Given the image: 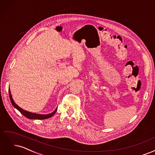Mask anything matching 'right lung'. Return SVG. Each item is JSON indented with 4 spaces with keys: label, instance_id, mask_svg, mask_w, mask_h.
Returning <instances> with one entry per match:
<instances>
[{
    "label": "right lung",
    "instance_id": "add662e5",
    "mask_svg": "<svg viewBox=\"0 0 155 155\" xmlns=\"http://www.w3.org/2000/svg\"><path fill=\"white\" fill-rule=\"evenodd\" d=\"M9 95H10V101L12 102V104L13 105V106L16 108V109L19 111L22 114L24 115L25 117H26L27 118H29V119H36V120H45V119H47L50 118V117L52 116L58 110V108H56V109L53 112H51V114H35V113H32V112H28L26 110H23L22 109H21V107H18L15 102H14L12 94H11V92L10 89H9Z\"/></svg>",
    "mask_w": 155,
    "mask_h": 155
}]
</instances>
